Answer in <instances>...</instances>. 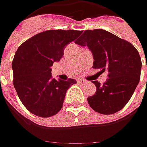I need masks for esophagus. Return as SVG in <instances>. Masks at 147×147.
<instances>
[{
  "label": "esophagus",
  "instance_id": "esophagus-1",
  "mask_svg": "<svg viewBox=\"0 0 147 147\" xmlns=\"http://www.w3.org/2000/svg\"><path fill=\"white\" fill-rule=\"evenodd\" d=\"M78 82L80 83V84H85L87 82H86L85 80H83V79H78Z\"/></svg>",
  "mask_w": 147,
  "mask_h": 147
}]
</instances>
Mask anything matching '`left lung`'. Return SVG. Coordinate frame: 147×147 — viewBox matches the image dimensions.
Listing matches in <instances>:
<instances>
[{
    "instance_id": "obj_1",
    "label": "left lung",
    "mask_w": 147,
    "mask_h": 147,
    "mask_svg": "<svg viewBox=\"0 0 147 147\" xmlns=\"http://www.w3.org/2000/svg\"><path fill=\"white\" fill-rule=\"evenodd\" d=\"M75 43L87 46L92 51L94 69L109 72V78L103 85L92 82L96 91L88 97L91 108L103 115L122 110L140 81L142 60L138 50L126 40L103 29L85 30Z\"/></svg>"
}]
</instances>
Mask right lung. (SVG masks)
Masks as SVG:
<instances>
[{
	"instance_id": "1",
	"label": "right lung",
	"mask_w": 147,
	"mask_h": 147,
	"mask_svg": "<svg viewBox=\"0 0 147 147\" xmlns=\"http://www.w3.org/2000/svg\"><path fill=\"white\" fill-rule=\"evenodd\" d=\"M82 33L77 30H47L28 39L19 47L12 61L13 84L26 109L48 118L63 106L67 90L76 80L57 81L51 76L54 62L64 55L65 47Z\"/></svg>"
}]
</instances>
